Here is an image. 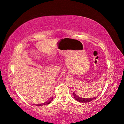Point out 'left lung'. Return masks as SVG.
<instances>
[{
  "label": "left lung",
  "instance_id": "obj_1",
  "mask_svg": "<svg viewBox=\"0 0 124 124\" xmlns=\"http://www.w3.org/2000/svg\"><path fill=\"white\" fill-rule=\"evenodd\" d=\"M73 97H74L76 100H77V101L81 102V103H87L89 102L92 101H93L94 99H96V97H94V98H92V97H83L79 95L77 93H75V92H73Z\"/></svg>",
  "mask_w": 124,
  "mask_h": 124
}]
</instances>
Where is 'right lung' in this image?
<instances>
[{
  "label": "right lung",
  "instance_id": "1",
  "mask_svg": "<svg viewBox=\"0 0 124 124\" xmlns=\"http://www.w3.org/2000/svg\"><path fill=\"white\" fill-rule=\"evenodd\" d=\"M53 99V97L52 98L50 99L49 100H48V101H47V102H46L45 103H41V104H38V105H36V106H44V105H46V104H49L50 103L52 102Z\"/></svg>",
  "mask_w": 124,
  "mask_h": 124
}]
</instances>
